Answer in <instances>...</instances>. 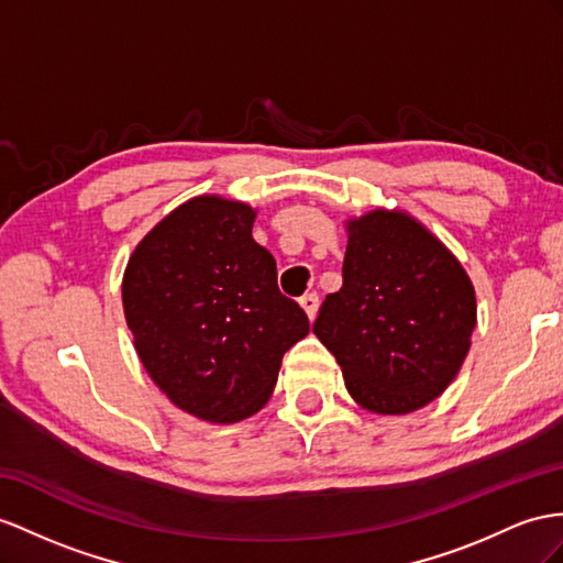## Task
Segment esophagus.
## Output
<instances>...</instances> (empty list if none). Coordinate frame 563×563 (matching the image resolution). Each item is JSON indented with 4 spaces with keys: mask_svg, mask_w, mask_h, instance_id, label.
Masks as SVG:
<instances>
[{
    "mask_svg": "<svg viewBox=\"0 0 563 563\" xmlns=\"http://www.w3.org/2000/svg\"><path fill=\"white\" fill-rule=\"evenodd\" d=\"M299 307L305 309V313H307V319L309 321H313L316 319V313H319V295H305L299 299Z\"/></svg>",
    "mask_w": 563,
    "mask_h": 563,
    "instance_id": "34e87169",
    "label": "esophagus"
}]
</instances>
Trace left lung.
<instances>
[{"mask_svg":"<svg viewBox=\"0 0 563 563\" xmlns=\"http://www.w3.org/2000/svg\"><path fill=\"white\" fill-rule=\"evenodd\" d=\"M340 292L321 305L313 335L333 352L358 407L419 411L440 397L471 350L478 305L466 268L401 209L344 221Z\"/></svg>","mask_w":563,"mask_h":563,"instance_id":"8db88e82","label":"left lung"}]
</instances>
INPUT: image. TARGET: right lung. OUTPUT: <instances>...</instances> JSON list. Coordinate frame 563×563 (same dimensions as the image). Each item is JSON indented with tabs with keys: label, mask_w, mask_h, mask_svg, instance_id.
I'll list each match as a JSON object with an SVG mask.
<instances>
[{
	"label": "right lung",
	"mask_w": 563,
	"mask_h": 563,
	"mask_svg": "<svg viewBox=\"0 0 563 563\" xmlns=\"http://www.w3.org/2000/svg\"><path fill=\"white\" fill-rule=\"evenodd\" d=\"M256 209L221 195L183 201L140 240L123 273L135 352L173 405L209 423L264 409L283 354L309 333L256 244Z\"/></svg>",
	"instance_id": "obj_1"
}]
</instances>
